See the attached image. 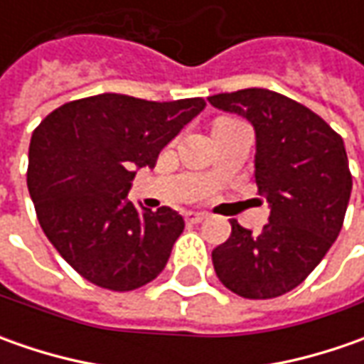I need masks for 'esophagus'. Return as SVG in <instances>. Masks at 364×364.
<instances>
[{
  "label": "esophagus",
  "mask_w": 364,
  "mask_h": 364,
  "mask_svg": "<svg viewBox=\"0 0 364 364\" xmlns=\"http://www.w3.org/2000/svg\"><path fill=\"white\" fill-rule=\"evenodd\" d=\"M184 218H186V223H190V225H196V223H203L204 218H208V215H206V213H194V210H188V213L184 215Z\"/></svg>",
  "instance_id": "1"
}]
</instances>
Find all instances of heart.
<instances>
[{"label": "heart", "mask_w": 364, "mask_h": 364, "mask_svg": "<svg viewBox=\"0 0 364 364\" xmlns=\"http://www.w3.org/2000/svg\"><path fill=\"white\" fill-rule=\"evenodd\" d=\"M227 121H231V119H220V121H217V123H227Z\"/></svg>", "instance_id": "1"}]
</instances>
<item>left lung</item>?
I'll return each instance as SVG.
<instances>
[{
    "mask_svg": "<svg viewBox=\"0 0 364 364\" xmlns=\"http://www.w3.org/2000/svg\"><path fill=\"white\" fill-rule=\"evenodd\" d=\"M255 129V182L269 203L259 235L231 220V237L213 251L223 286L249 300L298 287L343 229L353 176L343 137L314 111L267 89L208 97Z\"/></svg>",
    "mask_w": 364,
    "mask_h": 364,
    "instance_id": "1",
    "label": "left lung"
}]
</instances>
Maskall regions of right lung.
Returning a JSON list of instances; mask_svg holds the SVG:
<instances>
[{"mask_svg":"<svg viewBox=\"0 0 364 364\" xmlns=\"http://www.w3.org/2000/svg\"><path fill=\"white\" fill-rule=\"evenodd\" d=\"M200 97L168 103L103 92L52 111L32 133L28 190L40 227L64 261L91 284L129 291L156 279L184 218L127 200L135 170L194 119Z\"/></svg>","mask_w":364,"mask_h":364,"instance_id":"right-lung-1","label":"right lung"}]
</instances>
